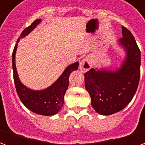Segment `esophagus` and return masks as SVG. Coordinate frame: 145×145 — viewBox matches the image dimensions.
I'll list each match as a JSON object with an SVG mask.
<instances>
[{
    "label": "esophagus",
    "instance_id": "obj_1",
    "mask_svg": "<svg viewBox=\"0 0 145 145\" xmlns=\"http://www.w3.org/2000/svg\"><path fill=\"white\" fill-rule=\"evenodd\" d=\"M91 63L90 59L88 57H85L80 62L79 69H80V71H82L83 73H85L86 71H88V70L91 68Z\"/></svg>",
    "mask_w": 145,
    "mask_h": 145
}]
</instances>
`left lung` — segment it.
I'll list each match as a JSON object with an SVG mask.
<instances>
[{"mask_svg": "<svg viewBox=\"0 0 145 145\" xmlns=\"http://www.w3.org/2000/svg\"><path fill=\"white\" fill-rule=\"evenodd\" d=\"M118 45L125 51L120 67L115 71L91 68L85 74V88L95 110L101 115L121 111L135 95L140 80V51L132 33L122 26Z\"/></svg>", "mask_w": 145, "mask_h": 145, "instance_id": "obj_1", "label": "left lung"}]
</instances>
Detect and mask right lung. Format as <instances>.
I'll return each instance as SVG.
<instances>
[{
    "label": "right lung",
    "mask_w": 145,
    "mask_h": 145,
    "mask_svg": "<svg viewBox=\"0 0 145 145\" xmlns=\"http://www.w3.org/2000/svg\"><path fill=\"white\" fill-rule=\"evenodd\" d=\"M40 22L41 19H36V21H34L31 24V25L25 28L22 31L20 37L18 39L12 54V68L14 74V82L18 95L25 106H26L32 112L37 113L39 115L53 116L57 114L63 107L64 103V95L69 85V76L74 71L78 70L79 63L75 62L67 67L62 74L54 84L42 90H33L27 88L25 85L22 83L18 74L15 65V54L18 42L20 41L21 39L29 35Z\"/></svg>",
    "instance_id": "add662e5"
}]
</instances>
